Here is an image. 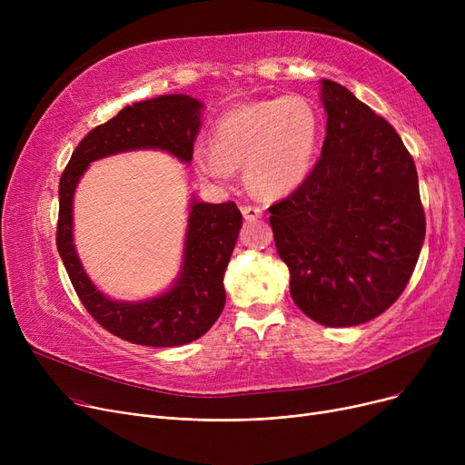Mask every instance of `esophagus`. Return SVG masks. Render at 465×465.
Listing matches in <instances>:
<instances>
[{
  "label": "esophagus",
  "mask_w": 465,
  "mask_h": 465,
  "mask_svg": "<svg viewBox=\"0 0 465 465\" xmlns=\"http://www.w3.org/2000/svg\"><path fill=\"white\" fill-rule=\"evenodd\" d=\"M241 213H242V216H245V220H258L263 211L256 205H242Z\"/></svg>",
  "instance_id": "1"
}]
</instances>
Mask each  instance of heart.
I'll use <instances>...</instances> for the list:
<instances>
[{"label": "heart", "instance_id": "obj_1", "mask_svg": "<svg viewBox=\"0 0 465 465\" xmlns=\"http://www.w3.org/2000/svg\"><path fill=\"white\" fill-rule=\"evenodd\" d=\"M319 134V111L305 95L288 94L224 113L211 130V149L195 146L192 160L214 183L232 181L235 167L245 165L251 188L277 198L307 179Z\"/></svg>", "mask_w": 465, "mask_h": 465}]
</instances>
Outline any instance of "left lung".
I'll return each mask as SVG.
<instances>
[{"label": "left lung", "mask_w": 465, "mask_h": 465, "mask_svg": "<svg viewBox=\"0 0 465 465\" xmlns=\"http://www.w3.org/2000/svg\"><path fill=\"white\" fill-rule=\"evenodd\" d=\"M322 154L270 207L290 296L314 322H368L409 284L426 235L419 175L401 137L345 86L321 81Z\"/></svg>", "instance_id": "obj_1"}]
</instances>
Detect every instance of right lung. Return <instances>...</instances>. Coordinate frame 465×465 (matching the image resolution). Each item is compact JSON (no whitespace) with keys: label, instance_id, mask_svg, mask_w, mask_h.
Returning <instances> with one entry per match:
<instances>
[{"label":"right lung","instance_id":"right-lung-1","mask_svg":"<svg viewBox=\"0 0 465 465\" xmlns=\"http://www.w3.org/2000/svg\"><path fill=\"white\" fill-rule=\"evenodd\" d=\"M202 104L184 94L160 95L122 109L95 126L73 151L60 177L56 247L69 281L92 319L113 335L146 347H179L202 337L226 303L224 272L242 214L233 202H192L181 277L165 294L141 303L105 298L86 277L73 247V193L88 163L135 149H162L192 160Z\"/></svg>","mask_w":465,"mask_h":465}]
</instances>
